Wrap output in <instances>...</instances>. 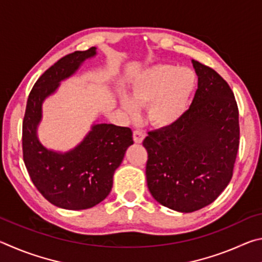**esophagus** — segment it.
<instances>
[{
  "label": "esophagus",
  "mask_w": 262,
  "mask_h": 262,
  "mask_svg": "<svg viewBox=\"0 0 262 262\" xmlns=\"http://www.w3.org/2000/svg\"><path fill=\"white\" fill-rule=\"evenodd\" d=\"M133 137H134L135 143H141V142L143 141V139L145 137V134H144V132H142V130H134V133H133Z\"/></svg>",
  "instance_id": "1"
}]
</instances>
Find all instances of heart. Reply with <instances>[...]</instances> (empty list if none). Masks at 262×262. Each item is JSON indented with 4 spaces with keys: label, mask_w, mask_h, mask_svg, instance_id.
<instances>
[{
    "label": "heart",
    "mask_w": 262,
    "mask_h": 262,
    "mask_svg": "<svg viewBox=\"0 0 262 262\" xmlns=\"http://www.w3.org/2000/svg\"><path fill=\"white\" fill-rule=\"evenodd\" d=\"M196 86V75L190 69L158 64L142 73L132 86V99L123 97L122 108L137 114L136 104L147 105L148 120L156 126H168L183 117Z\"/></svg>",
    "instance_id": "obj_1"
}]
</instances>
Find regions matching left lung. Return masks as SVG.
Listing matches in <instances>:
<instances>
[{
	"label": "left lung",
	"mask_w": 262,
	"mask_h": 262,
	"mask_svg": "<svg viewBox=\"0 0 262 262\" xmlns=\"http://www.w3.org/2000/svg\"><path fill=\"white\" fill-rule=\"evenodd\" d=\"M198 90L179 120L148 133V188L155 200L180 212L210 205L232 178L239 147L238 106L227 81L192 61Z\"/></svg>",
	"instance_id": "obj_1"
}]
</instances>
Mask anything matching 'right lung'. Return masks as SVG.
Instances as JSON below:
<instances>
[{
  "label": "right lung",
  "instance_id": "obj_1",
  "mask_svg": "<svg viewBox=\"0 0 262 262\" xmlns=\"http://www.w3.org/2000/svg\"><path fill=\"white\" fill-rule=\"evenodd\" d=\"M95 55L96 47L76 51L48 68L30 92L23 120V158L30 178L47 201L68 210L88 209L107 196L114 171L134 143L130 128L112 123H96L76 148L64 154L46 149L38 140L42 101Z\"/></svg>",
  "mask_w": 262,
  "mask_h": 262
}]
</instances>
